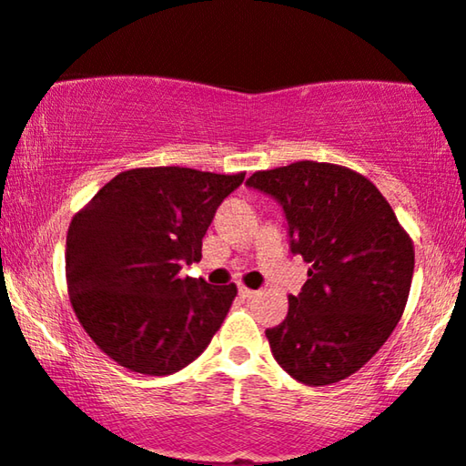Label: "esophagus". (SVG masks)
Wrapping results in <instances>:
<instances>
[{
    "instance_id": "obj_1",
    "label": "esophagus",
    "mask_w": 466,
    "mask_h": 466,
    "mask_svg": "<svg viewBox=\"0 0 466 466\" xmlns=\"http://www.w3.org/2000/svg\"><path fill=\"white\" fill-rule=\"evenodd\" d=\"M238 292L243 299H253L258 294L256 290H251V288H245V286H238Z\"/></svg>"
}]
</instances>
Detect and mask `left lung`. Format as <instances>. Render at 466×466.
<instances>
[{
	"mask_svg": "<svg viewBox=\"0 0 466 466\" xmlns=\"http://www.w3.org/2000/svg\"><path fill=\"white\" fill-rule=\"evenodd\" d=\"M247 187L281 204L290 251L311 267L286 320L267 329L275 361L309 387L349 379L402 318L415 268L409 234L372 182L341 165L297 161Z\"/></svg>",
	"mask_w": 466,
	"mask_h": 466,
	"instance_id": "8db88e82",
	"label": "left lung"
}]
</instances>
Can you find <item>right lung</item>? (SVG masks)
Wrapping results in <instances>:
<instances>
[{"mask_svg": "<svg viewBox=\"0 0 466 466\" xmlns=\"http://www.w3.org/2000/svg\"><path fill=\"white\" fill-rule=\"evenodd\" d=\"M245 174L137 167L117 174L73 217L66 284L81 327L131 372L167 376L202 355L237 286L180 279L199 262L219 204Z\"/></svg>", "mask_w": 466, "mask_h": 466, "instance_id": "add662e5", "label": "right lung"}]
</instances>
